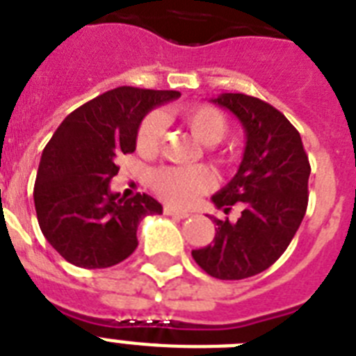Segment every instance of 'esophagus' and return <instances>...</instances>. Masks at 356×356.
Returning <instances> with one entry per match:
<instances>
[{"mask_svg":"<svg viewBox=\"0 0 356 356\" xmlns=\"http://www.w3.org/2000/svg\"><path fill=\"white\" fill-rule=\"evenodd\" d=\"M164 213L172 215V217H175V219H186V217H190V213H188V211L175 210V208H170V206H166V208H164Z\"/></svg>","mask_w":356,"mask_h":356,"instance_id":"obj_1","label":"esophagus"}]
</instances>
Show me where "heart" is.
<instances>
[{"label": "heart", "mask_w": 356, "mask_h": 356, "mask_svg": "<svg viewBox=\"0 0 356 356\" xmlns=\"http://www.w3.org/2000/svg\"><path fill=\"white\" fill-rule=\"evenodd\" d=\"M179 118L188 127L197 141L206 146L220 143L228 132V119L211 104H190L179 110ZM163 119L159 113H148L137 128V150L143 154H154L163 136ZM154 192L177 208H190L199 197L213 188L215 179L204 166H163L150 175Z\"/></svg>", "instance_id": "obj_1"}]
</instances>
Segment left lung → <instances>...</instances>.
Segmentation results:
<instances>
[{
  "mask_svg": "<svg viewBox=\"0 0 356 356\" xmlns=\"http://www.w3.org/2000/svg\"><path fill=\"white\" fill-rule=\"evenodd\" d=\"M211 103L234 113L246 134L243 163L211 201L224 213L234 204L243 211L237 222L213 217V244L192 257L215 279L241 280L268 270L289 246L306 213L312 166L297 128L270 103L246 94Z\"/></svg>",
  "mask_w": 356,
  "mask_h": 356,
  "instance_id": "obj_1",
  "label": "left lung"
}]
</instances>
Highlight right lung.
Instances as JSON below:
<instances>
[{
  "label": "right lung",
  "mask_w": 356,
  "mask_h": 356,
  "mask_svg": "<svg viewBox=\"0 0 356 356\" xmlns=\"http://www.w3.org/2000/svg\"><path fill=\"white\" fill-rule=\"evenodd\" d=\"M179 95L119 86L68 113L54 132L41 155L34 204L44 238L65 261L86 270L119 264L136 252L143 217L163 213L146 193H112L110 181L119 155L136 150L143 118Z\"/></svg>",
  "instance_id": "1"
}]
</instances>
